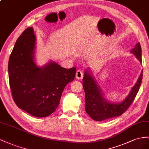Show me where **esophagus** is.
I'll use <instances>...</instances> for the list:
<instances>
[{
	"label": "esophagus",
	"mask_w": 149,
	"mask_h": 149,
	"mask_svg": "<svg viewBox=\"0 0 149 149\" xmlns=\"http://www.w3.org/2000/svg\"><path fill=\"white\" fill-rule=\"evenodd\" d=\"M83 75H84L83 72L81 70H78L77 71V72H76L75 77L79 80H80V79H82L83 78Z\"/></svg>",
	"instance_id": "34e87169"
}]
</instances>
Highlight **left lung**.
I'll return each mask as SVG.
<instances>
[{
    "instance_id": "obj_1",
    "label": "left lung",
    "mask_w": 149,
    "mask_h": 149,
    "mask_svg": "<svg viewBox=\"0 0 149 149\" xmlns=\"http://www.w3.org/2000/svg\"><path fill=\"white\" fill-rule=\"evenodd\" d=\"M140 62H142L141 46L139 42L131 50ZM143 71L137 80V83L132 88L129 95L119 104L110 103L104 98L100 88L88 71H85L83 78V87L86 94V109L87 113L93 120L102 121L109 118L119 117L124 113L133 102L139 91L142 83Z\"/></svg>"
}]
</instances>
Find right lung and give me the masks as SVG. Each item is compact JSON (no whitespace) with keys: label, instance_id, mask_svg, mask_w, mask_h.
<instances>
[{"label":"right lung","instance_id":"1","mask_svg":"<svg viewBox=\"0 0 149 149\" xmlns=\"http://www.w3.org/2000/svg\"><path fill=\"white\" fill-rule=\"evenodd\" d=\"M36 36L32 27L17 40L8 61V79L12 98L17 107L37 117L56 111L63 91L73 81L76 68L65 69L50 62L39 67L33 61Z\"/></svg>","mask_w":149,"mask_h":149}]
</instances>
